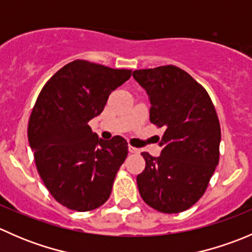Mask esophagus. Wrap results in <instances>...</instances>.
<instances>
[{
  "label": "esophagus",
  "instance_id": "obj_1",
  "mask_svg": "<svg viewBox=\"0 0 252 252\" xmlns=\"http://www.w3.org/2000/svg\"><path fill=\"white\" fill-rule=\"evenodd\" d=\"M128 150H129V152H130V154H139V152H140V150H139V149H136V147H133V146H130V145H129Z\"/></svg>",
  "mask_w": 252,
  "mask_h": 252
}]
</instances>
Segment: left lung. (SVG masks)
I'll list each match as a JSON object with an SVG mask.
<instances>
[{"label":"left lung","mask_w":252,"mask_h":252,"mask_svg":"<svg viewBox=\"0 0 252 252\" xmlns=\"http://www.w3.org/2000/svg\"><path fill=\"white\" fill-rule=\"evenodd\" d=\"M146 90L150 121L164 128L161 155L142 152L146 166L138 174L139 192L150 207L179 213L204 195L220 161V126L207 91L175 65L134 70Z\"/></svg>","instance_id":"1"}]
</instances>
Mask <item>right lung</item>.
<instances>
[{
	"mask_svg": "<svg viewBox=\"0 0 252 252\" xmlns=\"http://www.w3.org/2000/svg\"><path fill=\"white\" fill-rule=\"evenodd\" d=\"M130 75L131 70L77 60L53 74L37 96L28 139L45 187L69 210H95L110 197L128 142L118 135L98 139L88 123Z\"/></svg>",
	"mask_w": 252,
	"mask_h": 252,
	"instance_id": "add662e5",
	"label": "right lung"
}]
</instances>
